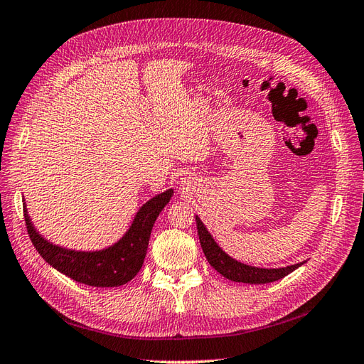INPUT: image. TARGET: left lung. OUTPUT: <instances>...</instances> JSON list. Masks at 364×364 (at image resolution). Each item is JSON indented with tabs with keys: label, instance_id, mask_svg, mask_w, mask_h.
Instances as JSON below:
<instances>
[{
	"label": "left lung",
	"instance_id": "8db88e82",
	"mask_svg": "<svg viewBox=\"0 0 364 364\" xmlns=\"http://www.w3.org/2000/svg\"><path fill=\"white\" fill-rule=\"evenodd\" d=\"M196 223H197V234H199L200 246L203 249L205 257L208 262L220 273L223 274L225 278L235 281V282H245V284H267L278 281L284 277H287L289 273L301 267L304 262L293 264V266H287L282 269H259L253 266H246L243 262H238L234 258H230L228 253H225L222 249L208 232L202 220L196 215Z\"/></svg>",
	"mask_w": 364,
	"mask_h": 364
}]
</instances>
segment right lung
Masks as SVG:
<instances>
[{"label":"right lung","mask_w":364,"mask_h":364,"mask_svg":"<svg viewBox=\"0 0 364 364\" xmlns=\"http://www.w3.org/2000/svg\"><path fill=\"white\" fill-rule=\"evenodd\" d=\"M171 196L173 190H167L142 205L126 235L114 246L103 250L79 252L48 243L33 228L24 205L27 232L39 255L68 278L92 287H118L134 279L141 270L151 228Z\"/></svg>","instance_id":"right-lung-1"}]
</instances>
